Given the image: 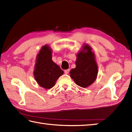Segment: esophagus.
Segmentation results:
<instances>
[{"label":"esophagus","instance_id":"34e87169","mask_svg":"<svg viewBox=\"0 0 132 132\" xmlns=\"http://www.w3.org/2000/svg\"><path fill=\"white\" fill-rule=\"evenodd\" d=\"M69 71H70V69H67V70H65L64 71V73H65L66 74H69Z\"/></svg>","mask_w":132,"mask_h":132}]
</instances>
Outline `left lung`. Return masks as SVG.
Here are the masks:
<instances>
[{
  "instance_id": "1",
  "label": "left lung",
  "mask_w": 132,
  "mask_h": 132,
  "mask_svg": "<svg viewBox=\"0 0 132 132\" xmlns=\"http://www.w3.org/2000/svg\"><path fill=\"white\" fill-rule=\"evenodd\" d=\"M76 68L70 71L71 78L82 87H87L94 83L98 74V66L94 53L87 44H85L77 54Z\"/></svg>"
}]
</instances>
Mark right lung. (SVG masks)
<instances>
[{"instance_id":"right-lung-1","label":"right lung","mask_w":132,"mask_h":132,"mask_svg":"<svg viewBox=\"0 0 132 132\" xmlns=\"http://www.w3.org/2000/svg\"><path fill=\"white\" fill-rule=\"evenodd\" d=\"M33 74L38 84L45 89L52 88L63 74L60 67L53 61L52 50L48 45L42 46L37 54Z\"/></svg>"}]
</instances>
